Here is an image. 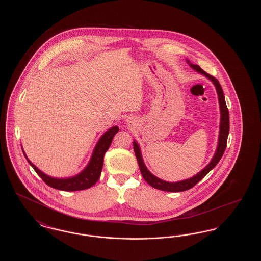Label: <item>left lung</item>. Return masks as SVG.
<instances>
[{"instance_id":"obj_1","label":"left lung","mask_w":261,"mask_h":261,"mask_svg":"<svg viewBox=\"0 0 261 261\" xmlns=\"http://www.w3.org/2000/svg\"><path fill=\"white\" fill-rule=\"evenodd\" d=\"M187 62L190 64V66L195 69L196 71H198L199 73L204 75L206 78H208L211 80L214 84V86L216 88L217 91V95H218V100H219V105H220V113H221V118H220V130H219V137H218V146L216 151L211 160V162L197 175L193 176L192 178H189L187 180L183 181H179V182H166L163 181L162 179L155 177L154 175L149 172L148 168L146 167L145 163L143 162V158L141 154V149L139 145L137 144L136 141L133 142V147H134V151H135V155L137 158V162L140 167V171L142 173L143 178L146 180V182L158 190H162L165 192H183L187 191L191 188L195 186L197 183H199V181L211 171V169H213L216 164L221 160L222 155H223L224 151L227 146V139L229 135V129H230V125H229V111L227 109L226 106V101H225V97H224L223 90L221 88L220 83L218 82V80L211 76V75L206 73L205 71H203L199 65L197 64H192L189 61Z\"/></svg>"}]
</instances>
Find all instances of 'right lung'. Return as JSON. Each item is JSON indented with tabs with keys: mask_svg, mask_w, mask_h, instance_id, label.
<instances>
[{
	"mask_svg": "<svg viewBox=\"0 0 261 261\" xmlns=\"http://www.w3.org/2000/svg\"><path fill=\"white\" fill-rule=\"evenodd\" d=\"M118 131H119V128L117 126H114L100 137L99 142L97 143V145L95 147L92 158L90 160V162L88 163L86 168L81 173L73 176V177H70V178H54V177H50V176L43 173L27 159L24 151L23 150L22 151L24 153L27 162H29V164L33 167V169L36 171V173L42 178V180L48 186L55 188L57 190L67 191V192L81 191V190H85V189L95 185L97 183V181L99 180L100 172L102 169V164H103V155H105L106 151L110 148L113 137Z\"/></svg>",
	"mask_w": 261,
	"mask_h": 261,
	"instance_id": "obj_1",
	"label": "right lung"
}]
</instances>
